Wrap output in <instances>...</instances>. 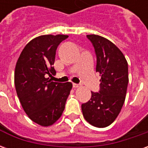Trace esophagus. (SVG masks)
Returning a JSON list of instances; mask_svg holds the SVG:
<instances>
[{
  "instance_id": "obj_1",
  "label": "esophagus",
  "mask_w": 148,
  "mask_h": 148,
  "mask_svg": "<svg viewBox=\"0 0 148 148\" xmlns=\"http://www.w3.org/2000/svg\"><path fill=\"white\" fill-rule=\"evenodd\" d=\"M81 86L80 85H78V84H75V83H73V87L74 88H79Z\"/></svg>"
}]
</instances>
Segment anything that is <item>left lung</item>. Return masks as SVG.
Instances as JSON below:
<instances>
[{"instance_id":"8db88e82","label":"left lung","mask_w":148,"mask_h":148,"mask_svg":"<svg viewBox=\"0 0 148 148\" xmlns=\"http://www.w3.org/2000/svg\"><path fill=\"white\" fill-rule=\"evenodd\" d=\"M97 56L96 72L101 76L98 93L82 105L84 118L91 125L106 127L116 120L125 101L128 84L126 58L114 43L97 35H87Z\"/></svg>"}]
</instances>
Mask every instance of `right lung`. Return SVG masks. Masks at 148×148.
I'll list each match as a JSON object with an SVG mask.
<instances>
[{"label":"right lung","instance_id":"right-lung-1","mask_svg":"<svg viewBox=\"0 0 148 148\" xmlns=\"http://www.w3.org/2000/svg\"><path fill=\"white\" fill-rule=\"evenodd\" d=\"M66 35H44L24 47L15 68L16 93L24 112L35 123L47 127L60 118L72 83L49 80L56 74L53 66L59 43Z\"/></svg>","mask_w":148,"mask_h":148}]
</instances>
